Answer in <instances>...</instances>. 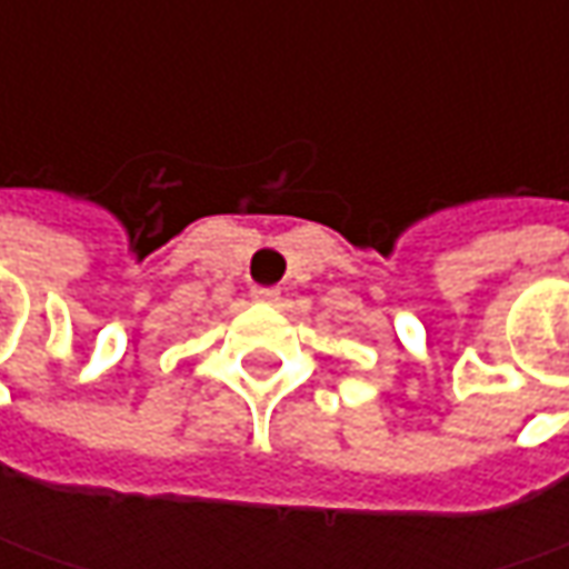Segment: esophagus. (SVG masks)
I'll return each mask as SVG.
<instances>
[{"label": "esophagus", "instance_id": "obj_1", "mask_svg": "<svg viewBox=\"0 0 569 569\" xmlns=\"http://www.w3.org/2000/svg\"><path fill=\"white\" fill-rule=\"evenodd\" d=\"M252 300H256V303H278V300H281V291H278V288H252Z\"/></svg>", "mask_w": 569, "mask_h": 569}]
</instances>
